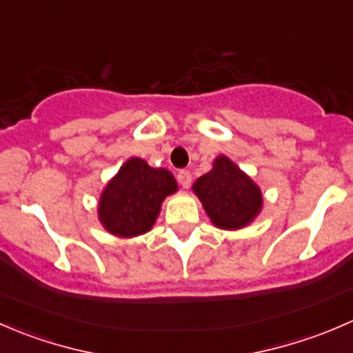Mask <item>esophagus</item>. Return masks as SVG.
<instances>
[{
    "instance_id": "obj_1",
    "label": "esophagus",
    "mask_w": 353,
    "mask_h": 353,
    "mask_svg": "<svg viewBox=\"0 0 353 353\" xmlns=\"http://www.w3.org/2000/svg\"><path fill=\"white\" fill-rule=\"evenodd\" d=\"M177 181H179V184L184 188V190H188V188L191 186V172H190V170H179V172H177Z\"/></svg>"
}]
</instances>
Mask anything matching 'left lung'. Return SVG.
<instances>
[{"instance_id": "1", "label": "left lung", "mask_w": 353, "mask_h": 353, "mask_svg": "<svg viewBox=\"0 0 353 353\" xmlns=\"http://www.w3.org/2000/svg\"><path fill=\"white\" fill-rule=\"evenodd\" d=\"M193 193L210 222L223 230L244 229L263 208L258 184L225 155L216 157L212 170L194 181Z\"/></svg>"}]
</instances>
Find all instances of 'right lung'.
Listing matches in <instances>:
<instances>
[{
	"label": "right lung",
	"instance_id": "1",
	"mask_svg": "<svg viewBox=\"0 0 353 353\" xmlns=\"http://www.w3.org/2000/svg\"><path fill=\"white\" fill-rule=\"evenodd\" d=\"M177 190L176 177L169 170L131 157L101 193L99 222L116 237L141 236L152 230L163 199Z\"/></svg>",
	"mask_w": 353,
	"mask_h": 353
}]
</instances>
